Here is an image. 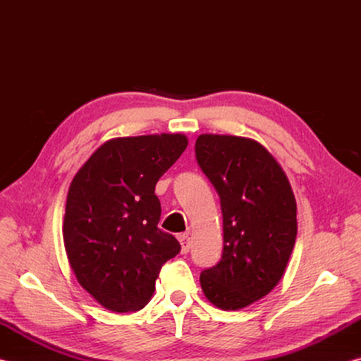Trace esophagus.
Returning <instances> with one entry per match:
<instances>
[{
    "mask_svg": "<svg viewBox=\"0 0 361 361\" xmlns=\"http://www.w3.org/2000/svg\"><path fill=\"white\" fill-rule=\"evenodd\" d=\"M178 240L181 243V253H188L189 248H191V242H189V235L188 234H180Z\"/></svg>",
    "mask_w": 361,
    "mask_h": 361,
    "instance_id": "esophagus-1",
    "label": "esophagus"
}]
</instances>
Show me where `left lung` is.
Wrapping results in <instances>:
<instances>
[{"label": "left lung", "instance_id": "left-lung-1", "mask_svg": "<svg viewBox=\"0 0 361 361\" xmlns=\"http://www.w3.org/2000/svg\"><path fill=\"white\" fill-rule=\"evenodd\" d=\"M195 159L215 186L223 212V256L200 274L207 299L224 310L258 301L282 279L295 247L296 200L282 167L264 146L205 133Z\"/></svg>", "mask_w": 361, "mask_h": 361}]
</instances>
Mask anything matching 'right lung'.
<instances>
[{
    "label": "right lung",
    "instance_id": "obj_1",
    "mask_svg": "<svg viewBox=\"0 0 361 361\" xmlns=\"http://www.w3.org/2000/svg\"><path fill=\"white\" fill-rule=\"evenodd\" d=\"M186 146L181 133L109 140L71 181L66 256L79 285L113 312L145 307L161 267L180 253V242L157 228L154 189Z\"/></svg>",
    "mask_w": 361,
    "mask_h": 361
}]
</instances>
